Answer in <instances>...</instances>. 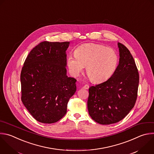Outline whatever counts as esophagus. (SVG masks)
I'll return each mask as SVG.
<instances>
[{
	"label": "esophagus",
	"mask_w": 154,
	"mask_h": 154,
	"mask_svg": "<svg viewBox=\"0 0 154 154\" xmlns=\"http://www.w3.org/2000/svg\"><path fill=\"white\" fill-rule=\"evenodd\" d=\"M83 89H88L89 88V85L86 84V85H84V86H83Z\"/></svg>",
	"instance_id": "obj_1"
}]
</instances>
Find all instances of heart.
<instances>
[{"instance_id":"1","label":"heart","mask_w":154,"mask_h":154,"mask_svg":"<svg viewBox=\"0 0 154 154\" xmlns=\"http://www.w3.org/2000/svg\"><path fill=\"white\" fill-rule=\"evenodd\" d=\"M74 56H69L67 65L71 74L78 75L86 66L87 75L95 83L108 80L116 71L118 56L110 48L93 43L83 44L74 51Z\"/></svg>"}]
</instances>
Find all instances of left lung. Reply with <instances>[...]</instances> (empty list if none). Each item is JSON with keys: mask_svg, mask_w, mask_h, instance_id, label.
<instances>
[{"mask_svg": "<svg viewBox=\"0 0 154 154\" xmlns=\"http://www.w3.org/2000/svg\"><path fill=\"white\" fill-rule=\"evenodd\" d=\"M119 64L106 82L89 88L88 109L91 117L101 125L123 119L134 108L137 98L139 74L129 49L119 43Z\"/></svg>", "mask_w": 154, "mask_h": 154, "instance_id": "8db88e82", "label": "left lung"}]
</instances>
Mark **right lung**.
Masks as SVG:
<instances>
[{"label": "right lung", "instance_id": "add662e5", "mask_svg": "<svg viewBox=\"0 0 154 154\" xmlns=\"http://www.w3.org/2000/svg\"><path fill=\"white\" fill-rule=\"evenodd\" d=\"M69 42L44 41L25 59L20 74L21 100L30 114L43 123L58 122L66 114L76 79L66 75Z\"/></svg>", "mask_w": 154, "mask_h": 154}]
</instances>
